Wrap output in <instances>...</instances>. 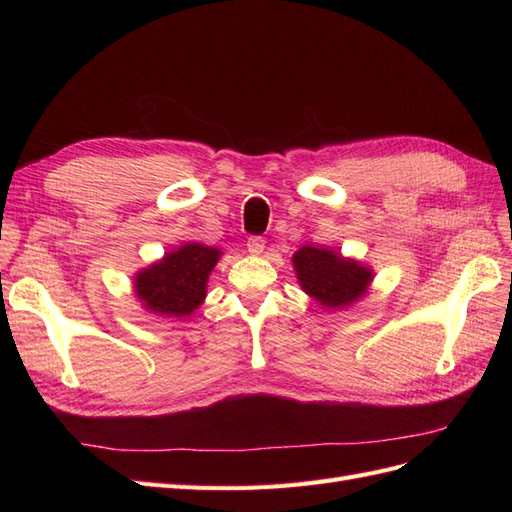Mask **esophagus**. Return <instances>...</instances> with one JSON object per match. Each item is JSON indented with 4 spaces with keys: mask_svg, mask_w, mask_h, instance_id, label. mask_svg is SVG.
I'll use <instances>...</instances> for the list:
<instances>
[{
    "mask_svg": "<svg viewBox=\"0 0 512 512\" xmlns=\"http://www.w3.org/2000/svg\"><path fill=\"white\" fill-rule=\"evenodd\" d=\"M262 250H265V239H262V237L247 239V252H250L252 256H260Z\"/></svg>",
    "mask_w": 512,
    "mask_h": 512,
    "instance_id": "esophagus-1",
    "label": "esophagus"
}]
</instances>
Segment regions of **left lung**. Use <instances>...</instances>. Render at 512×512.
Here are the masks:
<instances>
[{"instance_id":"obj_1","label":"left lung","mask_w":512,"mask_h":512,"mask_svg":"<svg viewBox=\"0 0 512 512\" xmlns=\"http://www.w3.org/2000/svg\"><path fill=\"white\" fill-rule=\"evenodd\" d=\"M301 288L322 307L344 309L365 297L374 271L327 247L305 245L292 256Z\"/></svg>"}]
</instances>
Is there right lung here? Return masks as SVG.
I'll use <instances>...</instances> for the list:
<instances>
[{
	"label": "right lung",
	"instance_id": "add662e5",
	"mask_svg": "<svg viewBox=\"0 0 512 512\" xmlns=\"http://www.w3.org/2000/svg\"><path fill=\"white\" fill-rule=\"evenodd\" d=\"M218 247L185 243L168 252L160 262L138 271L134 292L138 301L153 314L185 318L205 301L207 280L220 260Z\"/></svg>",
	"mask_w": 512,
	"mask_h": 512
}]
</instances>
